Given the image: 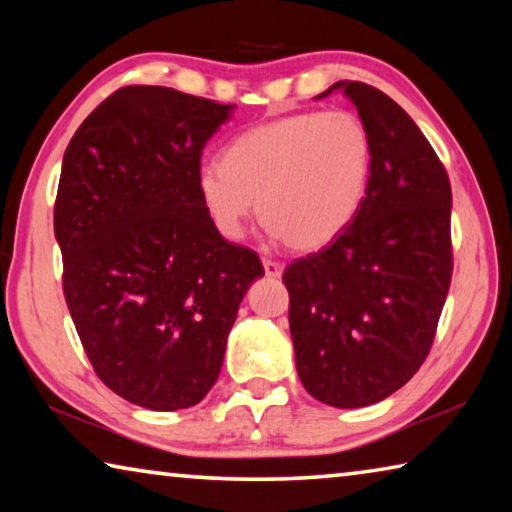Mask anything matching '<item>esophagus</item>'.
<instances>
[{
  "label": "esophagus",
  "instance_id": "1",
  "mask_svg": "<svg viewBox=\"0 0 512 512\" xmlns=\"http://www.w3.org/2000/svg\"><path fill=\"white\" fill-rule=\"evenodd\" d=\"M264 271H266L268 277H280L282 271H284V264L277 262V259L266 257V259H264Z\"/></svg>",
  "mask_w": 512,
  "mask_h": 512
}]
</instances>
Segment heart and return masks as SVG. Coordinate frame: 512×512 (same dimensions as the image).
<instances>
[{
  "label": "heart",
  "mask_w": 512,
  "mask_h": 512,
  "mask_svg": "<svg viewBox=\"0 0 512 512\" xmlns=\"http://www.w3.org/2000/svg\"><path fill=\"white\" fill-rule=\"evenodd\" d=\"M372 176V137L348 110L298 112L248 128L223 164L198 169L196 189L225 239L244 235L257 210L296 250L334 241L359 214Z\"/></svg>",
  "instance_id": "1"
}]
</instances>
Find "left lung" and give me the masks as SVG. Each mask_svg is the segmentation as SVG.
Returning a JSON list of instances; mask_svg holds the SVG:
<instances>
[{
  "instance_id": "1",
  "label": "left lung",
  "mask_w": 512,
  "mask_h": 512,
  "mask_svg": "<svg viewBox=\"0 0 512 512\" xmlns=\"http://www.w3.org/2000/svg\"><path fill=\"white\" fill-rule=\"evenodd\" d=\"M372 137L359 214L282 275L302 386L336 409L381 402L427 359L452 284V185L404 108L339 81ZM320 94V97H325Z\"/></svg>"
}]
</instances>
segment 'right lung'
<instances>
[{
  "instance_id": "add662e5",
  "label": "right lung",
  "mask_w": 512,
  "mask_h": 512,
  "mask_svg": "<svg viewBox=\"0 0 512 512\" xmlns=\"http://www.w3.org/2000/svg\"><path fill=\"white\" fill-rule=\"evenodd\" d=\"M230 106L126 85L69 142L54 205L63 293L110 391L153 411L189 409L221 372L255 250L214 228L196 176Z\"/></svg>"
}]
</instances>
